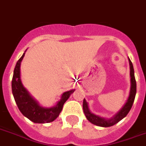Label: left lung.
I'll return each instance as SVG.
<instances>
[{"label": "left lung", "instance_id": "8db88e82", "mask_svg": "<svg viewBox=\"0 0 146 146\" xmlns=\"http://www.w3.org/2000/svg\"><path fill=\"white\" fill-rule=\"evenodd\" d=\"M129 67H130L131 88H130V92H129V98L127 99L125 104L111 119H105L103 117H101V116L97 115L92 113L90 111L89 108H88V104L86 100L84 98V100H83V111H84L85 115L86 116L87 119L91 123H92L94 125H97V126L100 127L112 126L114 125H115L116 123H118L119 121H121V119H124L129 112L131 106L133 105L135 97V95H136V82H135V78L133 65H132V63H131V61H130L129 58Z\"/></svg>", "mask_w": 146, "mask_h": 146}]
</instances>
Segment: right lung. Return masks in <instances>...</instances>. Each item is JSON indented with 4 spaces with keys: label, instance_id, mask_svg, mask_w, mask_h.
<instances>
[{
    "label": "right lung",
    "instance_id": "add662e5",
    "mask_svg": "<svg viewBox=\"0 0 146 146\" xmlns=\"http://www.w3.org/2000/svg\"><path fill=\"white\" fill-rule=\"evenodd\" d=\"M25 52L17 61L14 70V74L12 78V93L15 98V102L19 108L20 111L26 118L35 123H48L53 121L58 117L61 113L64 102H66L70 95L74 92V89L70 90L62 94L61 99L57 104L51 108H45L39 105L31 95V94L23 85L21 79V64L25 57Z\"/></svg>",
    "mask_w": 146,
    "mask_h": 146
}]
</instances>
